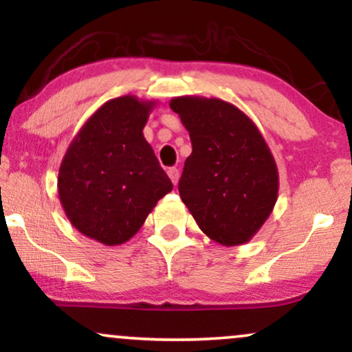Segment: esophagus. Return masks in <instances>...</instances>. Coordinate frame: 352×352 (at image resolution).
I'll return each instance as SVG.
<instances>
[{
    "instance_id": "1",
    "label": "esophagus",
    "mask_w": 352,
    "mask_h": 352,
    "mask_svg": "<svg viewBox=\"0 0 352 352\" xmlns=\"http://www.w3.org/2000/svg\"><path fill=\"white\" fill-rule=\"evenodd\" d=\"M167 173H168V177H170V180H172L173 185L179 184V177H180L179 168H177V167H170V168H168V170H167Z\"/></svg>"
}]
</instances>
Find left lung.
Returning a JSON list of instances; mask_svg holds the SVG:
<instances>
[{"label":"left lung","instance_id":"8db88e82","mask_svg":"<svg viewBox=\"0 0 352 352\" xmlns=\"http://www.w3.org/2000/svg\"><path fill=\"white\" fill-rule=\"evenodd\" d=\"M168 105L193 148L179 182L182 201L219 245L250 242L273 212L279 190L263 135L239 107L216 97H173Z\"/></svg>","mask_w":352,"mask_h":352}]
</instances>
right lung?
Instances as JSON below:
<instances>
[{
  "instance_id": "1",
  "label": "right lung",
  "mask_w": 352,
  "mask_h": 352,
  "mask_svg": "<svg viewBox=\"0 0 352 352\" xmlns=\"http://www.w3.org/2000/svg\"><path fill=\"white\" fill-rule=\"evenodd\" d=\"M157 100H107L73 138L58 170V197L68 221L87 239L128 242L172 182L143 130Z\"/></svg>"
}]
</instances>
